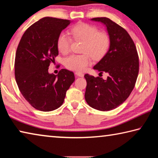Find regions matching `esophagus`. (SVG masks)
I'll return each instance as SVG.
<instances>
[{"instance_id":"1","label":"esophagus","mask_w":158,"mask_h":158,"mask_svg":"<svg viewBox=\"0 0 158 158\" xmlns=\"http://www.w3.org/2000/svg\"><path fill=\"white\" fill-rule=\"evenodd\" d=\"M75 75H76L77 77H83L84 76L83 73H79V72H76V73H75Z\"/></svg>"}]
</instances>
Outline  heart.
I'll return each mask as SVG.
<instances>
[{"label": "heart", "instance_id": "1", "mask_svg": "<svg viewBox=\"0 0 158 158\" xmlns=\"http://www.w3.org/2000/svg\"><path fill=\"white\" fill-rule=\"evenodd\" d=\"M70 33L75 40L83 41L82 55H71L64 59L67 69L76 71H84L92 64V56L99 59L105 55L110 45V37L107 33L99 31L94 26L78 23L70 29ZM71 38L65 32H61L56 40V47L61 54H66L70 50Z\"/></svg>", "mask_w": 158, "mask_h": 158}]
</instances>
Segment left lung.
Returning <instances> with one entry per match:
<instances>
[{
	"label": "left lung",
	"mask_w": 158,
	"mask_h": 158,
	"mask_svg": "<svg viewBox=\"0 0 158 158\" xmlns=\"http://www.w3.org/2000/svg\"><path fill=\"white\" fill-rule=\"evenodd\" d=\"M91 19L103 23L110 37L109 49L93 69L109 76L103 80L85 74V98L89 106L108 111L122 104L133 90L139 73V56L134 41L123 27L106 17Z\"/></svg>",
	"instance_id": "1"
}]
</instances>
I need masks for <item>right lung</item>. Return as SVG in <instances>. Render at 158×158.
<instances>
[{
  "label": "right lung",
  "instance_id": "obj_1",
  "mask_svg": "<svg viewBox=\"0 0 158 158\" xmlns=\"http://www.w3.org/2000/svg\"><path fill=\"white\" fill-rule=\"evenodd\" d=\"M71 23L67 19L44 17L28 27L18 45L15 61L17 84L25 99L35 109L54 110L64 103L66 91L75 81L74 73L61 69L48 73L59 55L56 40Z\"/></svg>",
  "mask_w": 158,
  "mask_h": 158
}]
</instances>
